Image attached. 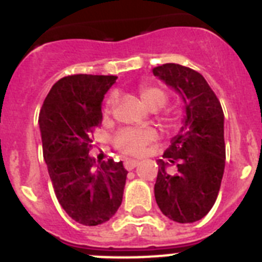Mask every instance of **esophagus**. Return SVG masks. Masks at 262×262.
<instances>
[{"mask_svg":"<svg viewBox=\"0 0 262 262\" xmlns=\"http://www.w3.org/2000/svg\"><path fill=\"white\" fill-rule=\"evenodd\" d=\"M139 164L138 160L135 159H127L126 161H124V168L127 169V170H133L134 168H136Z\"/></svg>","mask_w":262,"mask_h":262,"instance_id":"obj_1","label":"esophagus"}]
</instances>
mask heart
Segmentation results:
<instances>
[{"label": "heart", "instance_id": "heart-1", "mask_svg": "<svg viewBox=\"0 0 262 262\" xmlns=\"http://www.w3.org/2000/svg\"><path fill=\"white\" fill-rule=\"evenodd\" d=\"M139 94H140V98L144 102V105L151 110H157V108L165 105L166 102V93L157 86L142 85L139 88ZM115 99H117V96L114 93L108 96L105 105L106 113H108L111 107L114 106ZM174 119L176 118L173 115H166L168 122H174ZM156 138V131L152 128H124L119 131L115 136V145L119 151L127 155H140L143 154L148 143L154 142Z\"/></svg>", "mask_w": 262, "mask_h": 262}]
</instances>
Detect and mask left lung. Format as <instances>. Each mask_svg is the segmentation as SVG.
Segmentation results:
<instances>
[{
    "label": "left lung",
    "instance_id": "1",
    "mask_svg": "<svg viewBox=\"0 0 262 262\" xmlns=\"http://www.w3.org/2000/svg\"><path fill=\"white\" fill-rule=\"evenodd\" d=\"M154 76L173 89L182 101L184 119L157 160L155 198L164 215L177 223H194L212 209L226 164L224 114L221 102L201 73L180 64L152 69ZM176 163L178 170L169 173Z\"/></svg>",
    "mask_w": 262,
    "mask_h": 262
}]
</instances>
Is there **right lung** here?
<instances>
[{
	"label": "right lung",
	"instance_id": "right-lung-1",
	"mask_svg": "<svg viewBox=\"0 0 262 262\" xmlns=\"http://www.w3.org/2000/svg\"><path fill=\"white\" fill-rule=\"evenodd\" d=\"M117 76L73 75L51 88L39 114L43 157L64 211L77 223L98 226L119 209L127 170L114 160L89 155L90 134L99 124L102 101Z\"/></svg>",
	"mask_w": 262,
	"mask_h": 262
}]
</instances>
